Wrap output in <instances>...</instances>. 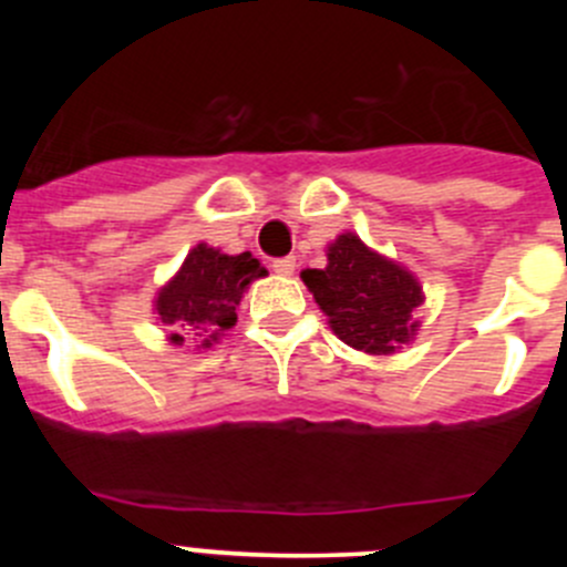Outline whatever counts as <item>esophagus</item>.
Here are the masks:
<instances>
[{
  "mask_svg": "<svg viewBox=\"0 0 567 567\" xmlns=\"http://www.w3.org/2000/svg\"><path fill=\"white\" fill-rule=\"evenodd\" d=\"M272 269L278 275H292L295 272V258H292V255H289V258L272 260Z\"/></svg>",
  "mask_w": 567,
  "mask_h": 567,
  "instance_id": "34e87169",
  "label": "esophagus"
}]
</instances>
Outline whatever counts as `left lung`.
<instances>
[{
  "label": "left lung",
  "instance_id": "left-lung-1",
  "mask_svg": "<svg viewBox=\"0 0 567 567\" xmlns=\"http://www.w3.org/2000/svg\"><path fill=\"white\" fill-rule=\"evenodd\" d=\"M327 258V267L303 269L300 278L343 343L365 354H392L417 334L414 309L423 303V287L409 269L352 233L338 235Z\"/></svg>",
  "mask_w": 567,
  "mask_h": 567
}]
</instances>
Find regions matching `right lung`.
<instances>
[{"mask_svg": "<svg viewBox=\"0 0 567 567\" xmlns=\"http://www.w3.org/2000/svg\"><path fill=\"white\" fill-rule=\"evenodd\" d=\"M267 269L249 252L224 255L198 244L189 249L182 269L155 295V315L169 329V343L182 346L184 334L202 338L198 349L218 343L238 320V303L255 278Z\"/></svg>", "mask_w": 567, "mask_h": 567, "instance_id": "1", "label": "right lung"}]
</instances>
